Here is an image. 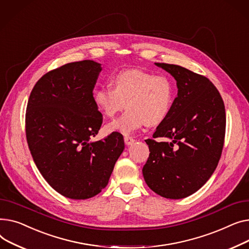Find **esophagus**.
<instances>
[{
  "label": "esophagus",
  "mask_w": 249,
  "mask_h": 249,
  "mask_svg": "<svg viewBox=\"0 0 249 249\" xmlns=\"http://www.w3.org/2000/svg\"><path fill=\"white\" fill-rule=\"evenodd\" d=\"M134 142H135V139H133L131 137H124V143L126 145H129Z\"/></svg>",
  "instance_id": "1"
}]
</instances>
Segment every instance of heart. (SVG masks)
I'll use <instances>...</instances> for the list:
<instances>
[{
  "label": "heart",
  "instance_id": "1",
  "mask_svg": "<svg viewBox=\"0 0 249 249\" xmlns=\"http://www.w3.org/2000/svg\"><path fill=\"white\" fill-rule=\"evenodd\" d=\"M112 84L102 85L93 92L94 105L107 118L127 107L119 119L107 124L108 131L130 135L147 124L162 123L172 109L174 85L167 76L124 70L114 75Z\"/></svg>",
  "mask_w": 249,
  "mask_h": 249
}]
</instances>
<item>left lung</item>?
<instances>
[{
    "label": "left lung",
    "mask_w": 249,
    "mask_h": 249,
    "mask_svg": "<svg viewBox=\"0 0 249 249\" xmlns=\"http://www.w3.org/2000/svg\"><path fill=\"white\" fill-rule=\"evenodd\" d=\"M177 81L178 95L154 139L143 179L155 193L168 199L192 195L205 184L220 160L226 115L222 97L205 76L179 65L155 63Z\"/></svg>",
    "instance_id": "left-lung-1"
}]
</instances>
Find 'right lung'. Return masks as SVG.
Returning a JSON list of instances; mask_svg holds the SVG:
<instances>
[{
  "label": "right lung",
  "instance_id": "add662e5",
  "mask_svg": "<svg viewBox=\"0 0 249 249\" xmlns=\"http://www.w3.org/2000/svg\"><path fill=\"white\" fill-rule=\"evenodd\" d=\"M101 64L67 63L35 84L26 111V138L34 162L47 183L64 197L84 200L101 192L124 149L113 131L90 142L102 124L93 89Z\"/></svg>",
  "mask_w": 249,
  "mask_h": 249
}]
</instances>
